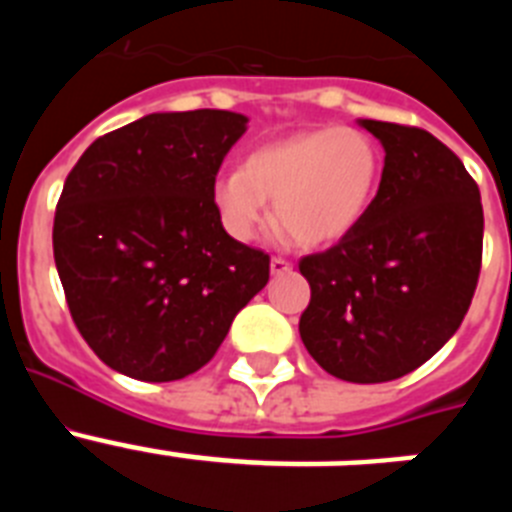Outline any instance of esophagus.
<instances>
[{
	"label": "esophagus",
	"instance_id": "1",
	"mask_svg": "<svg viewBox=\"0 0 512 512\" xmlns=\"http://www.w3.org/2000/svg\"><path fill=\"white\" fill-rule=\"evenodd\" d=\"M292 271V261L282 259V256H271V274L274 277H282V274H289Z\"/></svg>",
	"mask_w": 512,
	"mask_h": 512
}]
</instances>
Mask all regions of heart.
I'll use <instances>...</instances> for the list:
<instances>
[{"mask_svg":"<svg viewBox=\"0 0 512 512\" xmlns=\"http://www.w3.org/2000/svg\"><path fill=\"white\" fill-rule=\"evenodd\" d=\"M382 174L372 138L354 128H315L256 148L241 171L212 187L220 225L235 241H253L269 225V205L300 246H330L364 220Z\"/></svg>","mask_w":512,"mask_h":512,"instance_id":"1","label":"heart"}]
</instances>
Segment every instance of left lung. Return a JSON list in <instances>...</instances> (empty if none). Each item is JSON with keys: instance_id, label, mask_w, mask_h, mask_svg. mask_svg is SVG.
I'll return each instance as SVG.
<instances>
[{"instance_id": "obj_1", "label": "left lung", "mask_w": 512, "mask_h": 512, "mask_svg": "<svg viewBox=\"0 0 512 512\" xmlns=\"http://www.w3.org/2000/svg\"><path fill=\"white\" fill-rule=\"evenodd\" d=\"M384 146L377 197L346 238L300 259L307 354L343 382L415 372L449 341L482 269L479 187L428 130L361 120Z\"/></svg>"}]
</instances>
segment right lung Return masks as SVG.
Masks as SVG:
<instances>
[{
  "mask_svg": "<svg viewBox=\"0 0 512 512\" xmlns=\"http://www.w3.org/2000/svg\"><path fill=\"white\" fill-rule=\"evenodd\" d=\"M246 122L225 110L146 115L94 140L66 176L53 220L63 295L81 338L125 377L202 369L269 282V253L230 238L212 205Z\"/></svg>",
  "mask_w": 512,
  "mask_h": 512,
  "instance_id": "1",
  "label": "right lung"
}]
</instances>
